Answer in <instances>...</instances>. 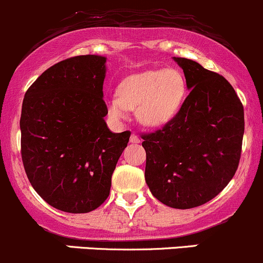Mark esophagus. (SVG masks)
<instances>
[{
	"label": "esophagus",
	"mask_w": 263,
	"mask_h": 263,
	"mask_svg": "<svg viewBox=\"0 0 263 263\" xmlns=\"http://www.w3.org/2000/svg\"><path fill=\"white\" fill-rule=\"evenodd\" d=\"M130 143H133V144H139V143H140V138L138 137V135L132 134L130 135Z\"/></svg>",
	"instance_id": "esophagus-1"
}]
</instances>
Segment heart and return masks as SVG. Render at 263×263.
I'll return each mask as SVG.
<instances>
[{
	"mask_svg": "<svg viewBox=\"0 0 263 263\" xmlns=\"http://www.w3.org/2000/svg\"><path fill=\"white\" fill-rule=\"evenodd\" d=\"M186 95V80L175 68L148 69L128 76L118 95L106 100L107 114L116 121L129 118L135 109L137 120L148 128L166 125L180 110Z\"/></svg>",
	"mask_w": 263,
	"mask_h": 263,
	"instance_id": "1",
	"label": "heart"
}]
</instances>
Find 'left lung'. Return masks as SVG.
Masks as SVG:
<instances>
[{
  "instance_id": "8db88e82",
  "label": "left lung",
  "mask_w": 263,
  "mask_h": 263,
  "mask_svg": "<svg viewBox=\"0 0 263 263\" xmlns=\"http://www.w3.org/2000/svg\"><path fill=\"white\" fill-rule=\"evenodd\" d=\"M173 61L183 69L190 93L171 121L142 137L144 176L157 200L191 209L214 199L237 171L245 111L223 76L191 59Z\"/></svg>"
}]
</instances>
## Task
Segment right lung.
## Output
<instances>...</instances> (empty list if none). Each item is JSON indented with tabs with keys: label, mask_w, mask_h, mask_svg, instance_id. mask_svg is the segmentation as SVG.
Segmentation results:
<instances>
[{
	"label": "right lung",
	"mask_w": 263,
	"mask_h": 263,
	"mask_svg": "<svg viewBox=\"0 0 263 263\" xmlns=\"http://www.w3.org/2000/svg\"><path fill=\"white\" fill-rule=\"evenodd\" d=\"M105 76V57H73L43 72L24 97V168L39 196L62 212L88 213L107 199L130 138L107 128Z\"/></svg>",
	"instance_id": "add662e5"
}]
</instances>
